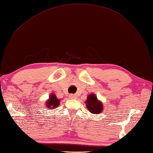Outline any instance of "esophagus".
Listing matches in <instances>:
<instances>
[{
    "instance_id": "1",
    "label": "esophagus",
    "mask_w": 153,
    "mask_h": 153,
    "mask_svg": "<svg viewBox=\"0 0 153 153\" xmlns=\"http://www.w3.org/2000/svg\"><path fill=\"white\" fill-rule=\"evenodd\" d=\"M69 98H71V99H74V98H76V96L74 94H71L69 95Z\"/></svg>"
}]
</instances>
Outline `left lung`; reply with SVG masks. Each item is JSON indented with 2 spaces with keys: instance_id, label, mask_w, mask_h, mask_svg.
<instances>
[{
  "instance_id": "obj_1",
  "label": "left lung",
  "mask_w": 153,
  "mask_h": 153,
  "mask_svg": "<svg viewBox=\"0 0 153 153\" xmlns=\"http://www.w3.org/2000/svg\"><path fill=\"white\" fill-rule=\"evenodd\" d=\"M86 108L92 114H98L102 113L103 110L102 103L98 100L97 97L94 94H89L87 96V99L85 102Z\"/></svg>"
}]
</instances>
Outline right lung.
<instances>
[{"label":"right lung","mask_w":153,"mask_h":153,"mask_svg":"<svg viewBox=\"0 0 153 153\" xmlns=\"http://www.w3.org/2000/svg\"><path fill=\"white\" fill-rule=\"evenodd\" d=\"M59 103H60V100L58 99L54 94H52L49 96V98L48 101H46V104H45V107L49 109V110H53L55 109L59 106Z\"/></svg>","instance_id":"1"}]
</instances>
